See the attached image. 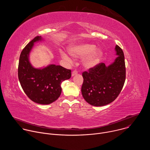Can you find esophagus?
<instances>
[{
	"label": "esophagus",
	"mask_w": 150,
	"mask_h": 150,
	"mask_svg": "<svg viewBox=\"0 0 150 150\" xmlns=\"http://www.w3.org/2000/svg\"><path fill=\"white\" fill-rule=\"evenodd\" d=\"M78 74V72H77V71H74L72 72V76H75V75H76Z\"/></svg>",
	"instance_id": "34e87169"
}]
</instances>
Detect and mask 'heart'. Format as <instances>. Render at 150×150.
I'll use <instances>...</instances> for the list:
<instances>
[{
    "instance_id": "1",
    "label": "heart",
    "mask_w": 150,
    "mask_h": 150,
    "mask_svg": "<svg viewBox=\"0 0 150 150\" xmlns=\"http://www.w3.org/2000/svg\"><path fill=\"white\" fill-rule=\"evenodd\" d=\"M96 45L91 43H80L72 46L69 49L70 54L61 52L62 57L68 62H72L75 57L86 56L82 60V65L85 69L91 70L100 63L104 52L101 49H96Z\"/></svg>"
}]
</instances>
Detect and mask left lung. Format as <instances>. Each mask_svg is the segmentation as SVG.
Masks as SVG:
<instances>
[{
  "instance_id": "obj_1",
  "label": "left lung",
  "mask_w": 150,
  "mask_h": 150,
  "mask_svg": "<svg viewBox=\"0 0 150 150\" xmlns=\"http://www.w3.org/2000/svg\"><path fill=\"white\" fill-rule=\"evenodd\" d=\"M117 56L110 65L100 63L82 74L81 93L85 100L94 106H103L113 101L120 94L125 81V57L122 49L115 47Z\"/></svg>"
}]
</instances>
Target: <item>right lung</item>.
I'll return each mask as SVG.
<instances>
[{
  "mask_svg": "<svg viewBox=\"0 0 150 150\" xmlns=\"http://www.w3.org/2000/svg\"><path fill=\"white\" fill-rule=\"evenodd\" d=\"M44 41L43 38L37 36L23 50L19 60L18 78L30 99L38 104H49L60 96L61 83L71 78V71L52 63L39 68L33 66L30 53L35 42Z\"/></svg>",
  "mask_w": 150,
  "mask_h": 150,
  "instance_id": "obj_1",
  "label": "right lung"
}]
</instances>
